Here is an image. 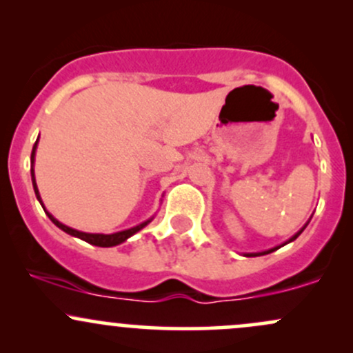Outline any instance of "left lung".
<instances>
[{"label": "left lung", "mask_w": 353, "mask_h": 353, "mask_svg": "<svg viewBox=\"0 0 353 353\" xmlns=\"http://www.w3.org/2000/svg\"><path fill=\"white\" fill-rule=\"evenodd\" d=\"M303 230H305V228H303ZM303 230H301V231H303ZM301 231H298V233H296L295 236H293V238L290 239V241H293V239H296L298 236L301 234ZM274 250H278V248H273V250H268V251H263V253H251V254H246V256H259V254H268V253H271V251H274Z\"/></svg>", "instance_id": "8db88e82"}]
</instances>
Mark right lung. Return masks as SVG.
<instances>
[{"mask_svg": "<svg viewBox=\"0 0 353 353\" xmlns=\"http://www.w3.org/2000/svg\"><path fill=\"white\" fill-rule=\"evenodd\" d=\"M37 144H38V141L34 142L33 150H32V164L34 162V150H37ZM32 179H33V189H34V194H37L38 201H40V203H41L40 194H38L37 183H34V174H33V169H32ZM41 206H43V204H41ZM43 209H45V208H43ZM46 214H48V218L53 221V224H57V226L60 228L61 231H65V233H68V234H72V236H77V238L83 239V241L90 243V245H94V246H102V248H110V246H117V245H120V243H123V241H125L127 238H130V236L137 233V231H141L142 228L147 226V224L150 223V221H145V223L139 224V226L130 228V230L120 231V233H114V234H92V233H82V231L72 230V228L65 226V224H61L60 221H57L55 218H53L52 214H50V212H46Z\"/></svg>", "mask_w": 353, "mask_h": 353, "instance_id": "obj_1", "label": "right lung"}]
</instances>
